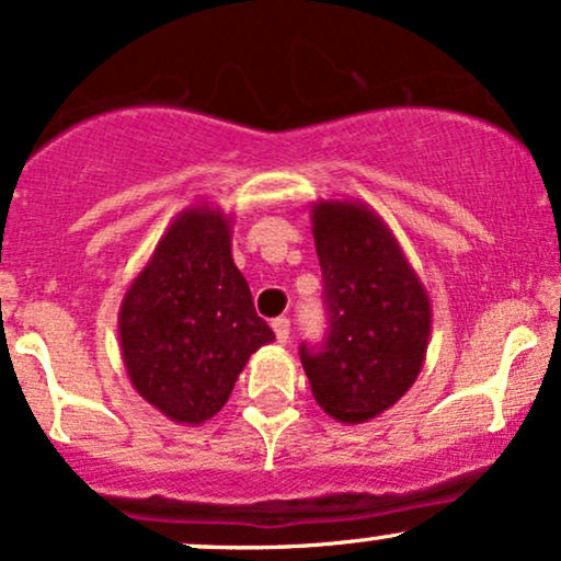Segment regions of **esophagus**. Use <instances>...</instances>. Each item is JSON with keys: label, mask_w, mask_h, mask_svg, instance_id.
Returning a JSON list of instances; mask_svg holds the SVG:
<instances>
[{"label": "esophagus", "mask_w": 561, "mask_h": 561, "mask_svg": "<svg viewBox=\"0 0 561 561\" xmlns=\"http://www.w3.org/2000/svg\"><path fill=\"white\" fill-rule=\"evenodd\" d=\"M272 329L276 334V342H279V345H285V342L289 340V319H274Z\"/></svg>", "instance_id": "34e87169"}]
</instances>
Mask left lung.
I'll list each match as a JSON object with an SVG mask.
<instances>
[{"label":"left lung","instance_id":"8db88e82","mask_svg":"<svg viewBox=\"0 0 561 561\" xmlns=\"http://www.w3.org/2000/svg\"><path fill=\"white\" fill-rule=\"evenodd\" d=\"M329 308L321 347L300 345L313 400L340 423H366L400 402L421 374L431 298L387 221L355 198L310 206Z\"/></svg>","mask_w":561,"mask_h":561}]
</instances>
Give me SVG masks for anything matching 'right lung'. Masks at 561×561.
<instances>
[{
	"label": "right lung",
	"instance_id": "1",
	"mask_svg": "<svg viewBox=\"0 0 561 561\" xmlns=\"http://www.w3.org/2000/svg\"><path fill=\"white\" fill-rule=\"evenodd\" d=\"M133 389L174 423L225 408L255 350L274 340L232 261V214L195 204L161 234L117 316Z\"/></svg>",
	"mask_w": 561,
	"mask_h": 561
}]
</instances>
